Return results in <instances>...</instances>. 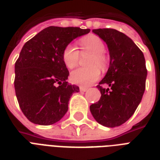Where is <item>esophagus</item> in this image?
<instances>
[{"label":"esophagus","mask_w":160,"mask_h":160,"mask_svg":"<svg viewBox=\"0 0 160 160\" xmlns=\"http://www.w3.org/2000/svg\"><path fill=\"white\" fill-rule=\"evenodd\" d=\"M87 90H88V88L86 87H80V91H83V92H85Z\"/></svg>","instance_id":"1"}]
</instances>
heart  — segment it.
Wrapping results in <instances>:
<instances>
[{"instance_id": "heart-1", "label": "heart", "mask_w": 160, "mask_h": 160, "mask_svg": "<svg viewBox=\"0 0 160 160\" xmlns=\"http://www.w3.org/2000/svg\"><path fill=\"white\" fill-rule=\"evenodd\" d=\"M80 43L85 51L93 53V56L89 62V65L91 66L81 67L74 70L70 74V80L76 85L89 86L95 83L100 76V71L96 65L100 69H105L106 66V58L104 55L105 46L102 40L96 36L85 37L81 40ZM62 58L66 67L73 69L78 65L80 52L75 45L69 44L63 51Z\"/></svg>"}]
</instances>
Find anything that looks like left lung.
Segmentation results:
<instances>
[{"label":"left lung","instance_id":"1","mask_svg":"<svg viewBox=\"0 0 160 160\" xmlns=\"http://www.w3.org/2000/svg\"><path fill=\"white\" fill-rule=\"evenodd\" d=\"M93 32L106 43L109 66L99 83L100 100L90 106L93 117L106 127L121 125L133 115L145 90L147 70L140 49L131 39L114 29H95ZM103 84L110 87L105 89Z\"/></svg>","mask_w":160,"mask_h":160}]
</instances>
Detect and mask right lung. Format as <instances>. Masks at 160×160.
Wrapping results in <instances>:
<instances>
[{
    "label": "right lung",
    "instance_id": "1",
    "mask_svg": "<svg viewBox=\"0 0 160 160\" xmlns=\"http://www.w3.org/2000/svg\"><path fill=\"white\" fill-rule=\"evenodd\" d=\"M90 29L49 26L26 42L15 64V90L20 108L31 122L50 125L63 118L73 93L63 61L65 46Z\"/></svg>",
    "mask_w": 160,
    "mask_h": 160
}]
</instances>
